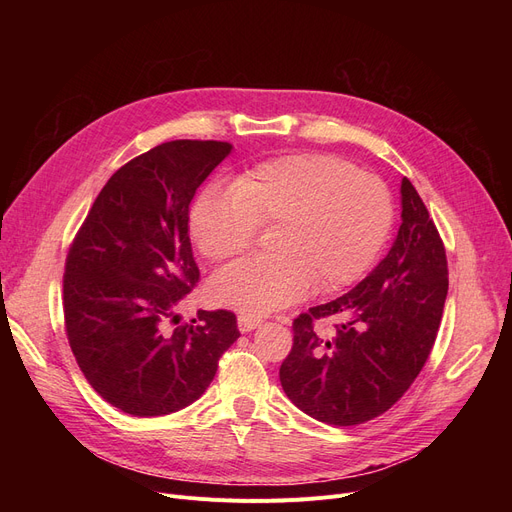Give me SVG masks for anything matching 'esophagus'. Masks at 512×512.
<instances>
[{"instance_id":"1","label":"esophagus","mask_w":512,"mask_h":512,"mask_svg":"<svg viewBox=\"0 0 512 512\" xmlns=\"http://www.w3.org/2000/svg\"><path fill=\"white\" fill-rule=\"evenodd\" d=\"M261 324H263V319H259V317H255V315H238V330H240L242 334L253 332V330L259 328Z\"/></svg>"}]
</instances>
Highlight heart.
<instances>
[{"label": "heart", "instance_id": "1", "mask_svg": "<svg viewBox=\"0 0 512 512\" xmlns=\"http://www.w3.org/2000/svg\"><path fill=\"white\" fill-rule=\"evenodd\" d=\"M394 207L388 186L336 155L267 159L234 186H207L188 211V230L211 261L245 251L257 226L274 224L272 255L240 259L209 282L213 303L272 313L309 294L357 282L380 255Z\"/></svg>", "mask_w": 512, "mask_h": 512}]
</instances>
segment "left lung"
I'll return each mask as SVG.
<instances>
[{"instance_id": "left-lung-1", "label": "left lung", "mask_w": 512, "mask_h": 512, "mask_svg": "<svg viewBox=\"0 0 512 512\" xmlns=\"http://www.w3.org/2000/svg\"><path fill=\"white\" fill-rule=\"evenodd\" d=\"M448 265L440 234L415 186L400 182V228L388 255L342 297L294 319L280 367L286 396L328 425L386 413L423 369L444 311ZM339 321L319 333L314 321Z\"/></svg>"}]
</instances>
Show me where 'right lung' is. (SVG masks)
Wrapping results in <instances>:
<instances>
[{
	"mask_svg": "<svg viewBox=\"0 0 512 512\" xmlns=\"http://www.w3.org/2000/svg\"><path fill=\"white\" fill-rule=\"evenodd\" d=\"M220 141H170L122 166L78 230L64 276L66 334L80 371L134 417L176 413L209 388L240 336L230 311L170 328L199 267L188 238L197 188L232 153Z\"/></svg>",
	"mask_w": 512,
	"mask_h": 512,
	"instance_id": "obj_1",
	"label": "right lung"
}]
</instances>
